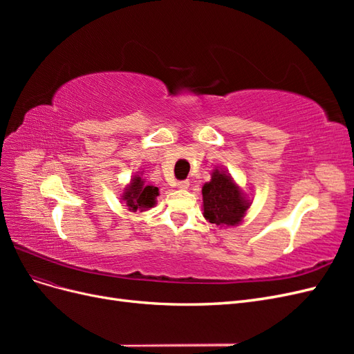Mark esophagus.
<instances>
[{
    "instance_id": "1",
    "label": "esophagus",
    "mask_w": 354,
    "mask_h": 354,
    "mask_svg": "<svg viewBox=\"0 0 354 354\" xmlns=\"http://www.w3.org/2000/svg\"><path fill=\"white\" fill-rule=\"evenodd\" d=\"M177 186H178V189H187V187H189V180H181V181H178Z\"/></svg>"
}]
</instances>
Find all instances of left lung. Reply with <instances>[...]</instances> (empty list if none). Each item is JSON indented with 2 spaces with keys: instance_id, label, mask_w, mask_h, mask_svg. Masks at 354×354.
Returning <instances> with one entry per match:
<instances>
[{
  "instance_id": "left-lung-1",
  "label": "left lung",
  "mask_w": 354,
  "mask_h": 354,
  "mask_svg": "<svg viewBox=\"0 0 354 354\" xmlns=\"http://www.w3.org/2000/svg\"><path fill=\"white\" fill-rule=\"evenodd\" d=\"M203 217L217 226H236L250 203L230 176L214 171L209 183L202 187Z\"/></svg>"
}]
</instances>
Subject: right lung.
Returning <instances> with one entry per match:
<instances>
[{
	"label": "right lung",
	"mask_w": 354,
	"mask_h": 354,
	"mask_svg": "<svg viewBox=\"0 0 354 354\" xmlns=\"http://www.w3.org/2000/svg\"><path fill=\"white\" fill-rule=\"evenodd\" d=\"M158 195V187L146 185L142 177L136 176L130 186L125 189L122 199L130 211H146L155 205Z\"/></svg>",
	"instance_id": "right-lung-1"
}]
</instances>
